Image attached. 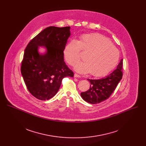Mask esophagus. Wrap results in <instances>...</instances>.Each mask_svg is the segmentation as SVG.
<instances>
[{
    "instance_id": "esophagus-1",
    "label": "esophagus",
    "mask_w": 146,
    "mask_h": 146,
    "mask_svg": "<svg viewBox=\"0 0 146 146\" xmlns=\"http://www.w3.org/2000/svg\"><path fill=\"white\" fill-rule=\"evenodd\" d=\"M74 77L78 78V77H80V75H78V74H76V73H75V74H74Z\"/></svg>"
}]
</instances>
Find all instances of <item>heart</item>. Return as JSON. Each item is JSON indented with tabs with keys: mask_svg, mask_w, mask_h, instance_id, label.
<instances>
[{
	"mask_svg": "<svg viewBox=\"0 0 146 146\" xmlns=\"http://www.w3.org/2000/svg\"><path fill=\"white\" fill-rule=\"evenodd\" d=\"M87 52L86 62L77 64L75 69L81 73H91L95 77L103 76L111 71L118 64V50L111 41L99 33L81 35L79 40H71L66 44L64 55L68 63L74 66L80 60V51Z\"/></svg>",
	"mask_w": 146,
	"mask_h": 146,
	"instance_id": "1",
	"label": "heart"
}]
</instances>
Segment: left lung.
<instances>
[{
  "instance_id": "left-lung-1",
  "label": "left lung",
  "mask_w": 146,
  "mask_h": 146,
  "mask_svg": "<svg viewBox=\"0 0 146 146\" xmlns=\"http://www.w3.org/2000/svg\"><path fill=\"white\" fill-rule=\"evenodd\" d=\"M122 59L117 69L105 77L98 80L87 79L91 83L90 88L88 91L81 93L82 98L91 104L99 103L108 99L122 79Z\"/></svg>"
}]
</instances>
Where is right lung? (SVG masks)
I'll return each mask as SVG.
<instances>
[{"instance_id":"add662e5","label":"right lung","mask_w":146,"mask_h":146,"mask_svg":"<svg viewBox=\"0 0 146 146\" xmlns=\"http://www.w3.org/2000/svg\"><path fill=\"white\" fill-rule=\"evenodd\" d=\"M70 29V27H47L31 40L25 50L21 72L29 92L39 100L54 97L62 79L74 76L64 59ZM38 46L45 47L46 53L40 54Z\"/></svg>"}]
</instances>
